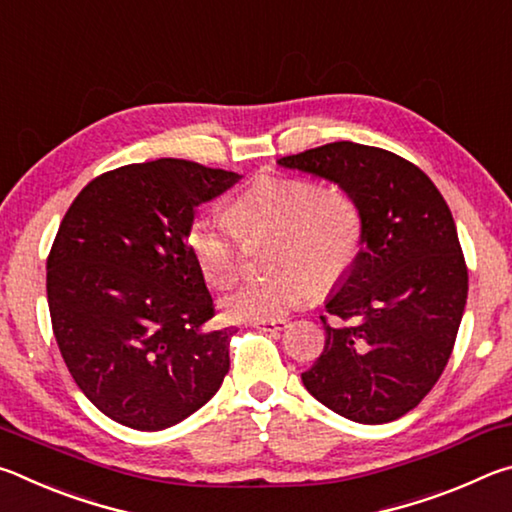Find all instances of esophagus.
Segmentation results:
<instances>
[{"label":"esophagus","instance_id":"esophagus-1","mask_svg":"<svg viewBox=\"0 0 512 512\" xmlns=\"http://www.w3.org/2000/svg\"><path fill=\"white\" fill-rule=\"evenodd\" d=\"M253 325L259 329H266V332H282V329L287 327V320H255Z\"/></svg>","mask_w":512,"mask_h":512}]
</instances>
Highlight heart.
<instances>
[{"instance_id": "1", "label": "heart", "mask_w": 512, "mask_h": 512, "mask_svg": "<svg viewBox=\"0 0 512 512\" xmlns=\"http://www.w3.org/2000/svg\"><path fill=\"white\" fill-rule=\"evenodd\" d=\"M230 219L198 214L187 244L205 280L216 289L237 282L244 264V239L277 237L273 268L266 280L241 284L223 298L235 320H275L332 287L352 271L363 244L361 205L348 189L307 178L264 176L232 203Z\"/></svg>"}]
</instances>
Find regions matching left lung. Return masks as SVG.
Listing matches in <instances>:
<instances>
[{
	"label": "left lung",
	"mask_w": 512,
	"mask_h": 512,
	"mask_svg": "<svg viewBox=\"0 0 512 512\" xmlns=\"http://www.w3.org/2000/svg\"><path fill=\"white\" fill-rule=\"evenodd\" d=\"M282 167L334 180L357 198L363 244L327 302L325 348L302 384L343 418L381 424L415 409L452 357L467 264L443 194L413 162L377 146L332 142Z\"/></svg>",
	"instance_id": "left-lung-1"
}]
</instances>
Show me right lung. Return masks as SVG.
Masks as SVG:
<instances>
[{
  "label": "right lung",
  "mask_w": 512,
  "mask_h": 512,
  "mask_svg": "<svg viewBox=\"0 0 512 512\" xmlns=\"http://www.w3.org/2000/svg\"><path fill=\"white\" fill-rule=\"evenodd\" d=\"M235 171L160 158L101 173L65 212L47 257L51 329L85 397L124 427L167 429L219 391L232 327L187 244L194 210Z\"/></svg>",
  "instance_id": "right-lung-1"
}]
</instances>
